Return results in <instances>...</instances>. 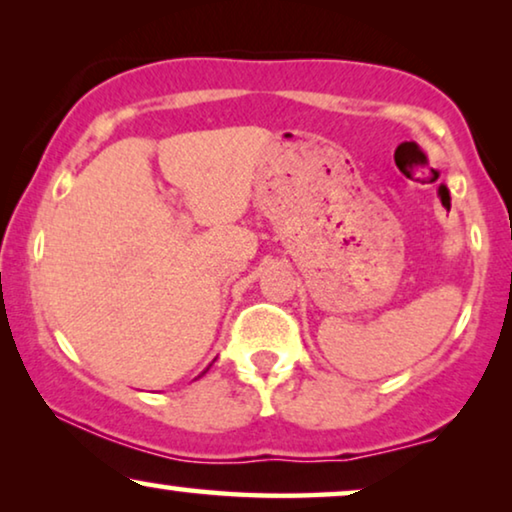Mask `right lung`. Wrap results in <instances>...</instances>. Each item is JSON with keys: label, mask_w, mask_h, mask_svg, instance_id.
I'll return each mask as SVG.
<instances>
[{"label": "right lung", "mask_w": 512, "mask_h": 512, "mask_svg": "<svg viewBox=\"0 0 512 512\" xmlns=\"http://www.w3.org/2000/svg\"><path fill=\"white\" fill-rule=\"evenodd\" d=\"M207 370H209V368H207ZM207 370H205V373H207ZM205 373H202V375H205Z\"/></svg>", "instance_id": "add662e5"}]
</instances>
